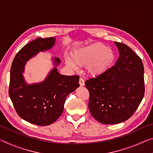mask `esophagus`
Instances as JSON below:
<instances>
[{
	"label": "esophagus",
	"mask_w": 153,
	"mask_h": 153,
	"mask_svg": "<svg viewBox=\"0 0 153 153\" xmlns=\"http://www.w3.org/2000/svg\"><path fill=\"white\" fill-rule=\"evenodd\" d=\"M79 85H80V86H84V84H85L84 79H83V78H81V77H80V78H79Z\"/></svg>",
	"instance_id": "obj_1"
}]
</instances>
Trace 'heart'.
Instances as JSON below:
<instances>
[{"label":"heart","instance_id":"1","mask_svg":"<svg viewBox=\"0 0 153 153\" xmlns=\"http://www.w3.org/2000/svg\"><path fill=\"white\" fill-rule=\"evenodd\" d=\"M115 54L112 49L101 43H95L79 48L72 55L71 60L67 59V63L74 69L75 64L86 67L88 74L93 76L102 74L112 66Z\"/></svg>","mask_w":153,"mask_h":153}]
</instances>
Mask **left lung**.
<instances>
[{
    "label": "left lung",
    "instance_id": "1",
    "mask_svg": "<svg viewBox=\"0 0 153 153\" xmlns=\"http://www.w3.org/2000/svg\"><path fill=\"white\" fill-rule=\"evenodd\" d=\"M114 42L120 53L115 65L85 82L90 93V112L103 124L120 123L128 120L144 95L141 59L129 46Z\"/></svg>",
    "mask_w": 153,
    "mask_h": 153
}]
</instances>
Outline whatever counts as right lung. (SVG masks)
I'll return each instance as SVG.
<instances>
[{
	"label": "right lung",
	"instance_id": "add662e5",
	"mask_svg": "<svg viewBox=\"0 0 153 153\" xmlns=\"http://www.w3.org/2000/svg\"><path fill=\"white\" fill-rule=\"evenodd\" d=\"M55 38H36L25 45L13 61L9 94L14 107L23 120L38 126H48L63 113L67 95L79 86L78 76H64L58 72L61 63L53 58L55 67L44 81L28 84L23 73L25 63L38 53L52 48Z\"/></svg>",
	"mask_w": 153,
	"mask_h": 153
}]
</instances>
